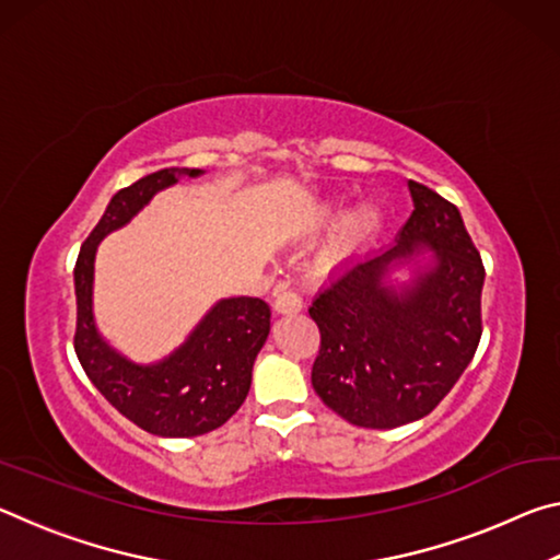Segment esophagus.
<instances>
[{
    "label": "esophagus",
    "instance_id": "34e87169",
    "mask_svg": "<svg viewBox=\"0 0 560 560\" xmlns=\"http://www.w3.org/2000/svg\"><path fill=\"white\" fill-rule=\"evenodd\" d=\"M301 306L303 301L299 296V291L283 287V283L277 289V293H273V311H277V314H299Z\"/></svg>",
    "mask_w": 560,
    "mask_h": 560
}]
</instances>
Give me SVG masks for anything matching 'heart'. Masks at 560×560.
<instances>
[{
	"label": "heart",
	"mask_w": 560,
	"mask_h": 560,
	"mask_svg": "<svg viewBox=\"0 0 560 560\" xmlns=\"http://www.w3.org/2000/svg\"><path fill=\"white\" fill-rule=\"evenodd\" d=\"M338 214H340V207H336V205L320 207V210L316 212L314 226H318V230H320V226L334 224L338 220ZM377 224H381V210H377L375 205L360 207V210L343 224V230H340V234H338V242L334 246V252L328 254L326 261L340 257V254L350 249V246H355V244L363 242L365 236H371L377 230Z\"/></svg>",
	"instance_id": "b5f03b06"
}]
</instances>
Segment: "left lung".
Returning a JSON list of instances; mask_svg holds the SVG:
<instances>
[{
  "label": "left lung",
  "instance_id": "obj_1",
  "mask_svg": "<svg viewBox=\"0 0 560 560\" xmlns=\"http://www.w3.org/2000/svg\"><path fill=\"white\" fill-rule=\"evenodd\" d=\"M415 210L397 242L355 259L308 306L320 330L311 385L350 424L393 430L430 415L467 371L481 338L485 264L457 207L410 179ZM420 245L428 272L407 288L384 281Z\"/></svg>",
  "mask_w": 560,
  "mask_h": 560
}]
</instances>
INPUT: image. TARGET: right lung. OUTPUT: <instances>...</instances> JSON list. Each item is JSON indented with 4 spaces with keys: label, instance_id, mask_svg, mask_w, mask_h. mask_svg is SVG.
Listing matches in <instances>:
<instances>
[{
    "label": "right lung",
    "instance_id": "1",
    "mask_svg": "<svg viewBox=\"0 0 560 560\" xmlns=\"http://www.w3.org/2000/svg\"><path fill=\"white\" fill-rule=\"evenodd\" d=\"M197 175L202 170L165 167L118 189L81 244L73 269L75 355L101 395L132 424L158 438H197L222 428L246 400L254 360L271 328V308L264 299H222L175 353L153 365L132 363L98 334L93 320V259L98 242L128 224L160 189Z\"/></svg>",
    "mask_w": 560,
    "mask_h": 560
}]
</instances>
